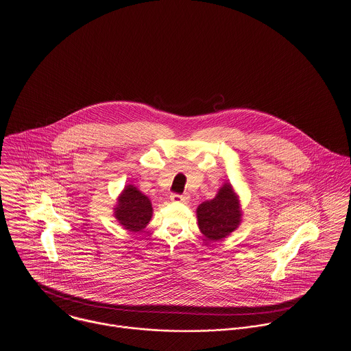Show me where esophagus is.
Segmentation results:
<instances>
[{"label":"esophagus","mask_w":351,"mask_h":351,"mask_svg":"<svg viewBox=\"0 0 351 351\" xmlns=\"http://www.w3.org/2000/svg\"><path fill=\"white\" fill-rule=\"evenodd\" d=\"M171 200L178 202V203H187L189 202V195L172 194L171 195Z\"/></svg>","instance_id":"1"}]
</instances>
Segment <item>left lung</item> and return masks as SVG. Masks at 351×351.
<instances>
[{
    "label": "left lung",
    "instance_id": "8db88e82",
    "mask_svg": "<svg viewBox=\"0 0 351 351\" xmlns=\"http://www.w3.org/2000/svg\"><path fill=\"white\" fill-rule=\"evenodd\" d=\"M197 225L207 239H222L234 232L241 221L238 199L230 184H225L218 195L203 202L197 210Z\"/></svg>",
    "mask_w": 351,
    "mask_h": 351
}]
</instances>
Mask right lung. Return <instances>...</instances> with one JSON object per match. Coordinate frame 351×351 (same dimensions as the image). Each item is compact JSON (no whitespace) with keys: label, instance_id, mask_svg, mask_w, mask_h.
<instances>
[{"label":"right lung","instance_id":"right-lung-1","mask_svg":"<svg viewBox=\"0 0 351 351\" xmlns=\"http://www.w3.org/2000/svg\"><path fill=\"white\" fill-rule=\"evenodd\" d=\"M151 217V200L136 187L126 186L118 199L116 207L118 222L129 232H140L149 223Z\"/></svg>","mask_w":351,"mask_h":351}]
</instances>
